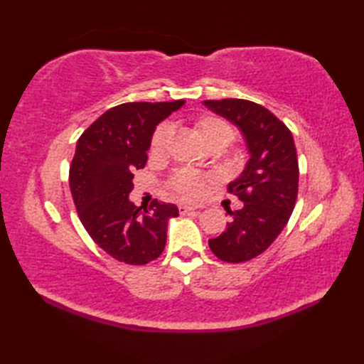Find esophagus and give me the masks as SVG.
<instances>
[{
	"instance_id": "1",
	"label": "esophagus",
	"mask_w": 364,
	"mask_h": 364,
	"mask_svg": "<svg viewBox=\"0 0 364 364\" xmlns=\"http://www.w3.org/2000/svg\"><path fill=\"white\" fill-rule=\"evenodd\" d=\"M197 208L194 206H188V205H180L178 206V211H180V214H189V213H196Z\"/></svg>"
}]
</instances>
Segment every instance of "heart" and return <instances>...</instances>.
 Instances as JSON below:
<instances>
[{"label":"heart","mask_w":364,"mask_h":364,"mask_svg":"<svg viewBox=\"0 0 364 364\" xmlns=\"http://www.w3.org/2000/svg\"><path fill=\"white\" fill-rule=\"evenodd\" d=\"M196 129L198 131L200 137L203 139V142L210 146H220L225 149L227 145L235 141L236 133L235 128L230 125L228 122L218 117V115H202L196 122ZM170 136V127L167 123H162L151 136L150 141V150L151 153H161L166 149L167 141ZM208 176L194 172L189 168L176 170L168 181L170 189L173 191L183 200H197L202 197L205 186H206Z\"/></svg>","instance_id":"1"}]
</instances>
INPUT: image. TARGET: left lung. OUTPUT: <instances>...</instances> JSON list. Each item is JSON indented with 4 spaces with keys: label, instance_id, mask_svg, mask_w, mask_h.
<instances>
[{
    "label": "left lung",
    "instance_id": "8db88e82",
    "mask_svg": "<svg viewBox=\"0 0 364 364\" xmlns=\"http://www.w3.org/2000/svg\"><path fill=\"white\" fill-rule=\"evenodd\" d=\"M203 105L236 125L245 139L250 159L228 184L244 206L227 210V230L210 239L211 252L222 261L244 262L258 257L288 223L297 200L299 161L289 128L249 100H205Z\"/></svg>",
    "mask_w": 364,
    "mask_h": 364
}]
</instances>
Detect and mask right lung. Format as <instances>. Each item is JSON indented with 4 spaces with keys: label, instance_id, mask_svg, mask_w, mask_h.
I'll use <instances>...</instances> for the list:
<instances>
[{
    "label": "right lung",
    "instance_id": "obj_1",
    "mask_svg": "<svg viewBox=\"0 0 364 364\" xmlns=\"http://www.w3.org/2000/svg\"><path fill=\"white\" fill-rule=\"evenodd\" d=\"M184 100L123 103L106 111L84 131L70 166L72 197L94 242L127 264L156 259L166 247L167 223L178 208L153 200L149 208L129 202L133 172L146 164L153 131L180 109Z\"/></svg>",
    "mask_w": 364,
    "mask_h": 364
}]
</instances>
